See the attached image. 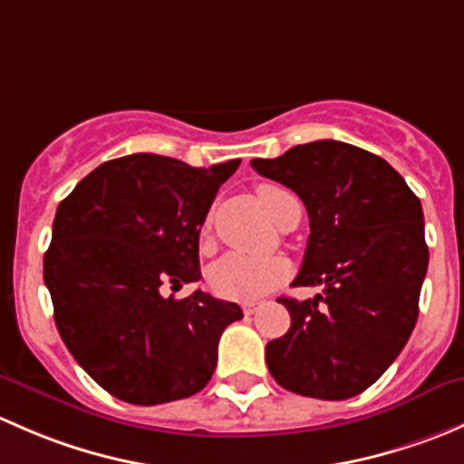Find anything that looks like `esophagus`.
Segmentation results:
<instances>
[{
  "label": "esophagus",
  "instance_id": "1",
  "mask_svg": "<svg viewBox=\"0 0 464 464\" xmlns=\"http://www.w3.org/2000/svg\"><path fill=\"white\" fill-rule=\"evenodd\" d=\"M259 310V304H243V313L246 314H255Z\"/></svg>",
  "mask_w": 464,
  "mask_h": 464
}]
</instances>
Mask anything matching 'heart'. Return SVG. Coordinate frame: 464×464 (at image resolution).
Returning a JSON list of instances; mask_svg holds the SVG:
<instances>
[{"instance_id":"heart-1","label":"heart","mask_w":464,"mask_h":464,"mask_svg":"<svg viewBox=\"0 0 464 464\" xmlns=\"http://www.w3.org/2000/svg\"><path fill=\"white\" fill-rule=\"evenodd\" d=\"M256 197L264 205L267 217H275L276 208L290 198L293 194L285 188L275 183H261L256 188ZM209 226H205L208 234ZM290 267L284 259H256V256L238 255L230 252L209 270V288L223 299H234V302H252L275 290L276 285L284 284Z\"/></svg>"}]
</instances>
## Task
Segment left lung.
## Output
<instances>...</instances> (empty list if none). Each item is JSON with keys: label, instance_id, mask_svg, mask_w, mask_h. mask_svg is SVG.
I'll return each mask as SVG.
<instances>
[{"label": "left lung", "instance_id": "left-lung-1", "mask_svg": "<svg viewBox=\"0 0 464 464\" xmlns=\"http://www.w3.org/2000/svg\"><path fill=\"white\" fill-rule=\"evenodd\" d=\"M250 165L304 200L310 237L293 285H324L305 302L276 299L290 328L267 342V369L305 398L360 395L393 364L418 322L429 266L420 198L384 159L339 140Z\"/></svg>", "mask_w": 464, "mask_h": 464}]
</instances>
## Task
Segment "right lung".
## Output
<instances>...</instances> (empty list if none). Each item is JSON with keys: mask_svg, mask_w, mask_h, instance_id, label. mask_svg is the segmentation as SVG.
<instances>
[{"mask_svg": "<svg viewBox=\"0 0 464 464\" xmlns=\"http://www.w3.org/2000/svg\"><path fill=\"white\" fill-rule=\"evenodd\" d=\"M238 165L122 156L57 205L44 255L55 326L75 362L118 400L151 407L189 398L217 369L218 339L241 308L203 290L162 297V285L200 279V226Z\"/></svg>", "mask_w": 464, "mask_h": 464, "instance_id": "obj_1", "label": "right lung"}]
</instances>
